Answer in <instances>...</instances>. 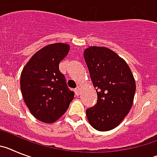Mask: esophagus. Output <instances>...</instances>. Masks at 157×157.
Returning <instances> with one entry per match:
<instances>
[{"label": "esophagus", "instance_id": "esophagus-1", "mask_svg": "<svg viewBox=\"0 0 157 157\" xmlns=\"http://www.w3.org/2000/svg\"><path fill=\"white\" fill-rule=\"evenodd\" d=\"M74 92L75 94H76V95H79V94H80V88H79L78 87H77V88H75Z\"/></svg>", "mask_w": 157, "mask_h": 157}]
</instances>
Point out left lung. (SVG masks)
Wrapping results in <instances>:
<instances>
[{
  "instance_id": "8db88e82",
  "label": "left lung",
  "mask_w": 157,
  "mask_h": 157,
  "mask_svg": "<svg viewBox=\"0 0 157 157\" xmlns=\"http://www.w3.org/2000/svg\"><path fill=\"white\" fill-rule=\"evenodd\" d=\"M84 58L97 93V103L87 109L90 125L99 131L118 126L133 105L136 83L122 58L110 49L89 46Z\"/></svg>"
}]
</instances>
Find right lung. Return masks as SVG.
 <instances>
[{
	"label": "right lung",
	"mask_w": 157,
	"mask_h": 157,
	"mask_svg": "<svg viewBox=\"0 0 157 157\" xmlns=\"http://www.w3.org/2000/svg\"><path fill=\"white\" fill-rule=\"evenodd\" d=\"M69 51L65 43L46 46L26 64L20 76L24 100L35 118L53 123L63 115L74 97L59 70L60 62Z\"/></svg>",
	"instance_id": "1"
}]
</instances>
